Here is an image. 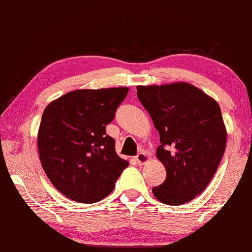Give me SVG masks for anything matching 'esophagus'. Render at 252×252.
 I'll return each mask as SVG.
<instances>
[{
  "label": "esophagus",
  "instance_id": "obj_1",
  "mask_svg": "<svg viewBox=\"0 0 252 252\" xmlns=\"http://www.w3.org/2000/svg\"><path fill=\"white\" fill-rule=\"evenodd\" d=\"M147 160H149V156H147L145 152H140L137 157H135V161H137L138 165H143Z\"/></svg>",
  "mask_w": 252,
  "mask_h": 252
}]
</instances>
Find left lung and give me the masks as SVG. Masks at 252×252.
Instances as JSON below:
<instances>
[{"mask_svg": "<svg viewBox=\"0 0 252 252\" xmlns=\"http://www.w3.org/2000/svg\"><path fill=\"white\" fill-rule=\"evenodd\" d=\"M137 95L160 137L157 158L166 179L152 189L167 205H182L205 190L226 145V128L216 100L188 82L138 86Z\"/></svg>", "mask_w": 252, "mask_h": 252, "instance_id": "8db88e82", "label": "left lung"}]
</instances>
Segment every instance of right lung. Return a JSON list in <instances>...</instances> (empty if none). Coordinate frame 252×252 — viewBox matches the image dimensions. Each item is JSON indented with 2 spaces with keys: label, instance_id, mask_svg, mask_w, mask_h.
I'll return each instance as SVG.
<instances>
[{
  "label": "right lung",
  "instance_id": "right-lung-1",
  "mask_svg": "<svg viewBox=\"0 0 252 252\" xmlns=\"http://www.w3.org/2000/svg\"><path fill=\"white\" fill-rule=\"evenodd\" d=\"M127 93V87L78 90L44 109L37 134L41 164L56 190L74 202L107 197L128 166L106 134Z\"/></svg>",
  "mask_w": 252,
  "mask_h": 252
}]
</instances>
